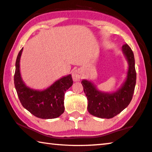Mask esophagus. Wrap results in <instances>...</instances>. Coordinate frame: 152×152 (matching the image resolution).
<instances>
[{"instance_id":"1","label":"esophagus","mask_w":152,"mask_h":152,"mask_svg":"<svg viewBox=\"0 0 152 152\" xmlns=\"http://www.w3.org/2000/svg\"><path fill=\"white\" fill-rule=\"evenodd\" d=\"M72 77L74 81H79L81 78V71L79 69L74 70L72 73Z\"/></svg>"}]
</instances>
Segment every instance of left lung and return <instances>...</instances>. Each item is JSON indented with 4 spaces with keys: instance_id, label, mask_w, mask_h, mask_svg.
I'll list each match as a JSON object with an SVG mask.
<instances>
[{
    "instance_id": "1",
    "label": "left lung",
    "mask_w": 152,
    "mask_h": 152,
    "mask_svg": "<svg viewBox=\"0 0 152 152\" xmlns=\"http://www.w3.org/2000/svg\"><path fill=\"white\" fill-rule=\"evenodd\" d=\"M122 52L129 67L126 79L118 91L111 94L102 92L90 81L86 79L81 81L88 100V110L91 115L100 118H112L126 108L131 101L137 79L134 53L127 44L122 46Z\"/></svg>"
}]
</instances>
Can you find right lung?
Returning a JSON list of instances; mask_svg holds the SVG:
<instances>
[{"mask_svg":"<svg viewBox=\"0 0 152 152\" xmlns=\"http://www.w3.org/2000/svg\"><path fill=\"white\" fill-rule=\"evenodd\" d=\"M23 48L15 62L14 84L21 104L32 115L41 119L56 118L64 113V93L73 85L71 75L63 77L44 90H35L23 82L20 71V60Z\"/></svg>","mask_w":152,"mask_h":152,"instance_id":"1","label":"right lung"}]
</instances>
